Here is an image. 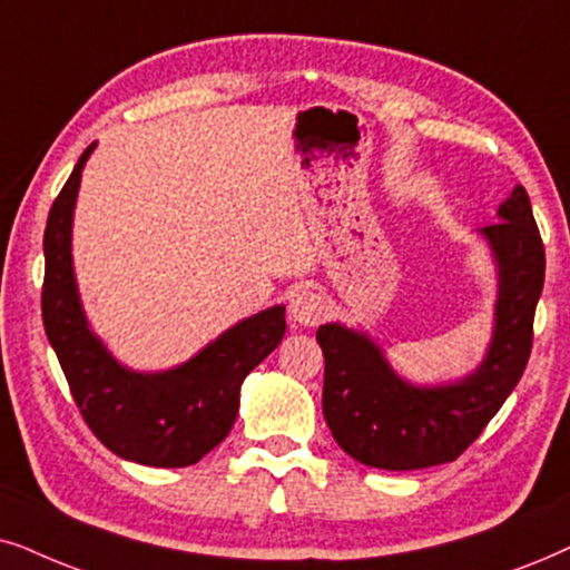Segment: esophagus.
Instances as JSON below:
<instances>
[{"instance_id":"1","label":"esophagus","mask_w":570,"mask_h":570,"mask_svg":"<svg viewBox=\"0 0 570 570\" xmlns=\"http://www.w3.org/2000/svg\"><path fill=\"white\" fill-rule=\"evenodd\" d=\"M323 309V297L313 289H297L289 299V317L294 323L305 325V328H313V325L321 323Z\"/></svg>"}]
</instances>
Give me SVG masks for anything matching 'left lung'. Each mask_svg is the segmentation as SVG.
Segmentation results:
<instances>
[{
  "mask_svg": "<svg viewBox=\"0 0 570 570\" xmlns=\"http://www.w3.org/2000/svg\"><path fill=\"white\" fill-rule=\"evenodd\" d=\"M480 234L498 271V297L488 352L469 375L416 385L391 367L370 333L341 323L317 328L325 422L360 464L391 472L449 464L480 438L521 381L544 284V247L527 189L515 185L498 206V222Z\"/></svg>",
  "mask_w": 570,
  "mask_h": 570,
  "instance_id": "left-lung-1",
  "label": "left lung"
}]
</instances>
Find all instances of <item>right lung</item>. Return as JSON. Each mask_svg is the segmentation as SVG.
Returning <instances> with one entry per match:
<instances>
[{
	"instance_id": "right-lung-1",
	"label": "right lung",
	"mask_w": 570,
	"mask_h": 570,
	"mask_svg": "<svg viewBox=\"0 0 570 570\" xmlns=\"http://www.w3.org/2000/svg\"><path fill=\"white\" fill-rule=\"evenodd\" d=\"M90 142L49 210L43 232V328L72 399L94 435L119 459L142 466L197 464L229 435L242 381L281 344L286 307L249 315L177 367L140 373L90 331L72 265V216Z\"/></svg>"
}]
</instances>
